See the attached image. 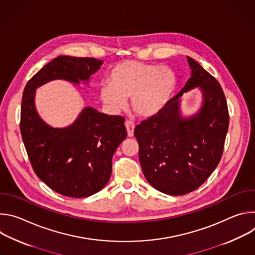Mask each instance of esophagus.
Masks as SVG:
<instances>
[{"mask_svg": "<svg viewBox=\"0 0 255 255\" xmlns=\"http://www.w3.org/2000/svg\"><path fill=\"white\" fill-rule=\"evenodd\" d=\"M125 126H126V129H127L128 136L129 137H133L134 136V129H135L134 124L131 121H126L125 122Z\"/></svg>", "mask_w": 255, "mask_h": 255, "instance_id": "34e87169", "label": "esophagus"}]
</instances>
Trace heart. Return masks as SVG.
<instances>
[{
    "label": "heart",
    "mask_w": 255,
    "mask_h": 255,
    "mask_svg": "<svg viewBox=\"0 0 255 255\" xmlns=\"http://www.w3.org/2000/svg\"><path fill=\"white\" fill-rule=\"evenodd\" d=\"M109 85L100 89V97L113 111H120L131 98V108L140 118L158 115L170 101L177 84L174 72L167 66L124 60L114 65L108 75Z\"/></svg>",
    "instance_id": "1"
}]
</instances>
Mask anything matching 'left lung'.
<instances>
[{
	"mask_svg": "<svg viewBox=\"0 0 255 255\" xmlns=\"http://www.w3.org/2000/svg\"><path fill=\"white\" fill-rule=\"evenodd\" d=\"M187 58L192 75L183 90L134 131L144 176L154 189L170 196L189 194L205 183L220 162L229 126L220 84L195 59ZM195 87L203 93L202 107L197 115L183 118L180 97Z\"/></svg>",
	"mask_w": 255,
	"mask_h": 255,
	"instance_id": "left-lung-1",
	"label": "left lung"
}]
</instances>
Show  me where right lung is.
<instances>
[{
    "mask_svg": "<svg viewBox=\"0 0 255 255\" xmlns=\"http://www.w3.org/2000/svg\"><path fill=\"white\" fill-rule=\"evenodd\" d=\"M102 64L103 60L93 57L58 56L34 75L23 92L20 130L33 170L66 197H90L107 185L113 155L127 136L125 119L86 107L72 125L53 128L36 111L35 91L53 80L88 83Z\"/></svg>",
    "mask_w": 255,
    "mask_h": 255,
    "instance_id": "right-lung-1",
    "label": "right lung"
}]
</instances>
